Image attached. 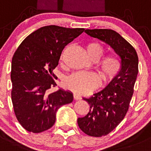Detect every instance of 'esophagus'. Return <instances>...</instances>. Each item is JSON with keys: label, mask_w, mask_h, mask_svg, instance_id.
<instances>
[{"label": "esophagus", "mask_w": 151, "mask_h": 151, "mask_svg": "<svg viewBox=\"0 0 151 151\" xmlns=\"http://www.w3.org/2000/svg\"><path fill=\"white\" fill-rule=\"evenodd\" d=\"M74 99H75V100H79V99H81V97H80L78 94H76V93H74Z\"/></svg>", "instance_id": "esophagus-1"}]
</instances>
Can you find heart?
Instances as JSON below:
<instances>
[{
    "label": "heart",
    "instance_id": "b5f03b06",
    "mask_svg": "<svg viewBox=\"0 0 151 151\" xmlns=\"http://www.w3.org/2000/svg\"><path fill=\"white\" fill-rule=\"evenodd\" d=\"M88 55L91 59L96 61L103 55L105 47L98 42H91L86 46ZM65 51L62 53L60 60H63ZM98 71L101 78L105 83L114 80L122 70V63L116 54H108L98 63ZM100 80L94 73L76 72L68 76L64 81L66 88L77 94H86L99 86Z\"/></svg>",
    "mask_w": 151,
    "mask_h": 151
}]
</instances>
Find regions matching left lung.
I'll return each instance as SVG.
<instances>
[{
	"label": "left lung",
	"instance_id": "obj_1",
	"mask_svg": "<svg viewBox=\"0 0 151 151\" xmlns=\"http://www.w3.org/2000/svg\"><path fill=\"white\" fill-rule=\"evenodd\" d=\"M85 32L108 43L122 63V70L114 80L88 99L83 98L90 111L77 119L79 127L87 135L100 137L114 129L128 112L138 74L139 59L134 46L112 29H86Z\"/></svg>",
	"mask_w": 151,
	"mask_h": 151
}]
</instances>
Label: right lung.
<instances>
[{"label": "right lung", "mask_w": 151, "mask_h": 151, "mask_svg": "<svg viewBox=\"0 0 151 151\" xmlns=\"http://www.w3.org/2000/svg\"><path fill=\"white\" fill-rule=\"evenodd\" d=\"M85 31L83 28L43 26L27 36L12 60V101L19 123L29 132L40 133L52 128L58 108L73 101V94L59 89L53 73L66 45Z\"/></svg>", "instance_id": "right-lung-1"}]
</instances>
